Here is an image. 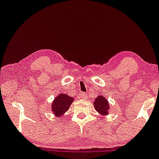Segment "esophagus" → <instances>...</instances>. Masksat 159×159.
<instances>
[{"label":"esophagus","instance_id":"esophagus-1","mask_svg":"<svg viewBox=\"0 0 159 159\" xmlns=\"http://www.w3.org/2000/svg\"><path fill=\"white\" fill-rule=\"evenodd\" d=\"M79 96H80V98H84V99H86V97H87V94H86L85 92H81L79 94Z\"/></svg>","mask_w":159,"mask_h":159}]
</instances>
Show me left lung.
Listing matches in <instances>:
<instances>
[{
  "label": "left lung",
  "mask_w": 159,
  "mask_h": 159,
  "mask_svg": "<svg viewBox=\"0 0 159 159\" xmlns=\"http://www.w3.org/2000/svg\"><path fill=\"white\" fill-rule=\"evenodd\" d=\"M95 100H96L94 103V106L97 111L101 114H104V115L108 114V103L107 100L102 97V96H99Z\"/></svg>",
  "instance_id": "8db88e82"
}]
</instances>
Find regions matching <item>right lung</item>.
Returning a JSON list of instances; mask_svg holds the SVG:
<instances>
[{
    "label": "right lung",
    "mask_w": 159,
    "mask_h": 159,
    "mask_svg": "<svg viewBox=\"0 0 159 159\" xmlns=\"http://www.w3.org/2000/svg\"><path fill=\"white\" fill-rule=\"evenodd\" d=\"M73 98L67 94H61L54 100L52 104V110L57 116H60L69 109V107L73 103Z\"/></svg>",
    "instance_id": "1"
}]
</instances>
